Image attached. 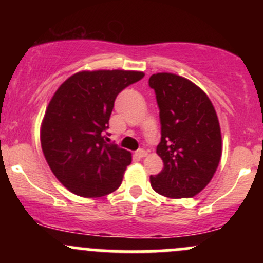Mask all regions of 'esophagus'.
Here are the masks:
<instances>
[{
    "label": "esophagus",
    "instance_id": "1",
    "mask_svg": "<svg viewBox=\"0 0 263 263\" xmlns=\"http://www.w3.org/2000/svg\"><path fill=\"white\" fill-rule=\"evenodd\" d=\"M136 155L140 157V158H143V157H146L148 153H147V151H144V149H138L137 152H136Z\"/></svg>",
    "mask_w": 263,
    "mask_h": 263
}]
</instances>
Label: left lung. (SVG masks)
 <instances>
[{
  "instance_id": "obj_1",
  "label": "left lung",
  "mask_w": 263,
  "mask_h": 263,
  "mask_svg": "<svg viewBox=\"0 0 263 263\" xmlns=\"http://www.w3.org/2000/svg\"><path fill=\"white\" fill-rule=\"evenodd\" d=\"M161 119L157 153L164 168L151 185L168 198H192L209 184L221 157V132L215 108L200 87L179 75L153 74Z\"/></svg>"
}]
</instances>
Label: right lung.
I'll return each instance as SVG.
<instances>
[{
  "mask_svg": "<svg viewBox=\"0 0 263 263\" xmlns=\"http://www.w3.org/2000/svg\"><path fill=\"white\" fill-rule=\"evenodd\" d=\"M144 77L142 71H80L53 95L41 128L44 157L66 189L98 198L121 185L131 163L128 151L107 143L115 99Z\"/></svg>",
  "mask_w": 263,
  "mask_h": 263,
  "instance_id": "obj_1",
  "label": "right lung"
}]
</instances>
